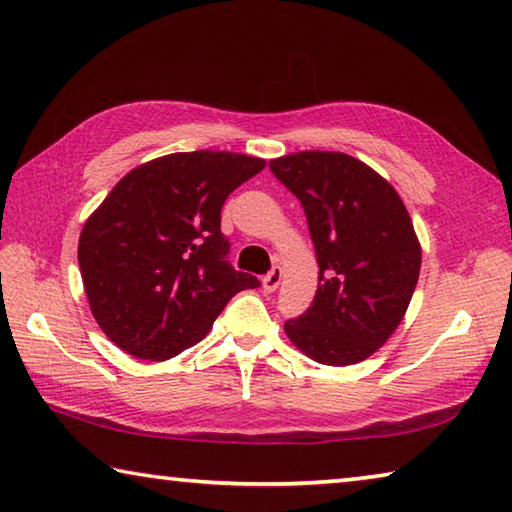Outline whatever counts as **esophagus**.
<instances>
[{
  "label": "esophagus",
  "mask_w": 512,
  "mask_h": 512,
  "mask_svg": "<svg viewBox=\"0 0 512 512\" xmlns=\"http://www.w3.org/2000/svg\"><path fill=\"white\" fill-rule=\"evenodd\" d=\"M280 280H282V268L280 266H273V271L268 273L264 280H262V287L266 293H273L277 287H280Z\"/></svg>",
  "instance_id": "obj_1"
}]
</instances>
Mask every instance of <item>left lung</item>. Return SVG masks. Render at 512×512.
I'll return each instance as SVG.
<instances>
[{
    "mask_svg": "<svg viewBox=\"0 0 512 512\" xmlns=\"http://www.w3.org/2000/svg\"><path fill=\"white\" fill-rule=\"evenodd\" d=\"M298 196L318 262L311 307L284 323L289 341L325 366H352L391 339L418 284L422 248L395 187L339 151L271 160Z\"/></svg>",
    "mask_w": 512,
    "mask_h": 512,
    "instance_id": "1",
    "label": "left lung"
}]
</instances>
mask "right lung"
<instances>
[{
    "mask_svg": "<svg viewBox=\"0 0 512 512\" xmlns=\"http://www.w3.org/2000/svg\"><path fill=\"white\" fill-rule=\"evenodd\" d=\"M266 160L230 151L169 153L128 171L85 221L79 266L103 334L164 361L205 339L257 277L228 264L221 207Z\"/></svg>",
    "mask_w": 512,
    "mask_h": 512,
    "instance_id": "add662e5",
    "label": "right lung"
}]
</instances>
